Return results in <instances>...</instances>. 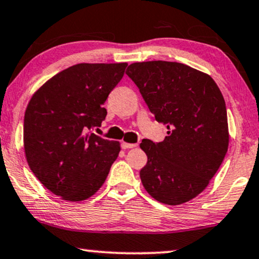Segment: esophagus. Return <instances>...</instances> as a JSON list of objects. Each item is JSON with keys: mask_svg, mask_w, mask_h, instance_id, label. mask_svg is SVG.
<instances>
[{"mask_svg": "<svg viewBox=\"0 0 259 259\" xmlns=\"http://www.w3.org/2000/svg\"><path fill=\"white\" fill-rule=\"evenodd\" d=\"M136 146H138V144H131V143H124V142L121 143V148L122 149H132V148H136Z\"/></svg>", "mask_w": 259, "mask_h": 259, "instance_id": "1", "label": "esophagus"}]
</instances>
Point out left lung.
<instances>
[{
	"mask_svg": "<svg viewBox=\"0 0 259 259\" xmlns=\"http://www.w3.org/2000/svg\"><path fill=\"white\" fill-rule=\"evenodd\" d=\"M157 122L168 128L163 142L144 139L148 163L143 186L158 202L178 205L193 199L219 170L228 150L227 109L210 75L178 62L149 61L128 66Z\"/></svg>",
	"mask_w": 259,
	"mask_h": 259,
	"instance_id": "8db88e82",
	"label": "left lung"
}]
</instances>
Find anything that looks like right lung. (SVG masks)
<instances>
[{
	"mask_svg": "<svg viewBox=\"0 0 259 259\" xmlns=\"http://www.w3.org/2000/svg\"><path fill=\"white\" fill-rule=\"evenodd\" d=\"M127 63H79L32 96L24 119L27 163L62 199L79 202L100 190L120 152L119 142L90 132L107 116L108 96Z\"/></svg>",
	"mask_w": 259,
	"mask_h": 259,
	"instance_id": "obj_1",
	"label": "right lung"
}]
</instances>
